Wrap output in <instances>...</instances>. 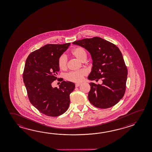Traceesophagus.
Wrapping results in <instances>:
<instances>
[{"label":"esophagus","mask_w":152,"mask_h":152,"mask_svg":"<svg viewBox=\"0 0 152 152\" xmlns=\"http://www.w3.org/2000/svg\"><path fill=\"white\" fill-rule=\"evenodd\" d=\"M80 83H77V84H75V87H79V86H80Z\"/></svg>","instance_id":"obj_1"}]
</instances>
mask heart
Here are the masks:
<instances>
[{
	"instance_id": "b5f03b06",
	"label": "heart",
	"mask_w": 152,
	"mask_h": 152,
	"mask_svg": "<svg viewBox=\"0 0 152 152\" xmlns=\"http://www.w3.org/2000/svg\"><path fill=\"white\" fill-rule=\"evenodd\" d=\"M72 55L81 61H85L87 58V53L85 49L82 47H77L73 49L71 51ZM58 67L61 69H65L67 68V58L66 55L62 54L58 59ZM87 75V72L85 69H81L77 71H72L65 75L66 80L74 82L79 83L83 80L84 76Z\"/></svg>"
}]
</instances>
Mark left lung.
Instances as JSON below:
<instances>
[{
    "instance_id": "8db88e82",
    "label": "left lung",
    "mask_w": 152,
    "mask_h": 152,
    "mask_svg": "<svg viewBox=\"0 0 152 152\" xmlns=\"http://www.w3.org/2000/svg\"><path fill=\"white\" fill-rule=\"evenodd\" d=\"M90 53L93 67L88 79L102 84L91 83L88 98L91 103L100 109L115 105L123 98L126 89L128 69L122 53L116 45L98 37L73 42Z\"/></svg>"
}]
</instances>
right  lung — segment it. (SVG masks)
I'll list each match as a JSON object with an SVG mask.
<instances>
[{
  "label": "right lung",
  "instance_id": "add662e5",
  "mask_svg": "<svg viewBox=\"0 0 152 152\" xmlns=\"http://www.w3.org/2000/svg\"><path fill=\"white\" fill-rule=\"evenodd\" d=\"M69 45L70 43L48 44L31 53L26 60L23 78L29 100L48 116L65 113L70 104L69 95L75 89V84L70 81H62L59 88L52 86L55 80L60 81L57 77L58 59Z\"/></svg>",
  "mask_w": 152,
  "mask_h": 152
}]
</instances>
